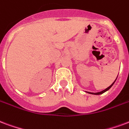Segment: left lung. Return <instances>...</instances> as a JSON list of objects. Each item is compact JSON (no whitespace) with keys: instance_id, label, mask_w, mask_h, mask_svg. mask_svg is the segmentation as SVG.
I'll use <instances>...</instances> for the list:
<instances>
[{"instance_id":"1","label":"left lung","mask_w":129,"mask_h":129,"mask_svg":"<svg viewBox=\"0 0 129 129\" xmlns=\"http://www.w3.org/2000/svg\"><path fill=\"white\" fill-rule=\"evenodd\" d=\"M117 78H118V77H117ZM117 78L115 79V81H114V82H113V83H112V84H111V85L110 86H109L108 87H107V88H106L105 89H104V90H103V91H99V92H96V93H94V92H89V91H86V92H87V93H89V94H94V95H100V94H103V93H105V91H108L109 89H110L111 87L113 86V84H114V83H115V81H116V79H117Z\"/></svg>"}]
</instances>
